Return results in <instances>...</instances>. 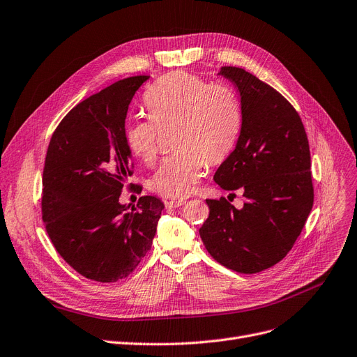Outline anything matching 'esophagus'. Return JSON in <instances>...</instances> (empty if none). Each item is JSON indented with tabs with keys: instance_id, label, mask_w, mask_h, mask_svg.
I'll use <instances>...</instances> for the list:
<instances>
[{
	"instance_id": "esophagus-1",
	"label": "esophagus",
	"mask_w": 357,
	"mask_h": 357,
	"mask_svg": "<svg viewBox=\"0 0 357 357\" xmlns=\"http://www.w3.org/2000/svg\"><path fill=\"white\" fill-rule=\"evenodd\" d=\"M183 204H185L183 199H166L165 201L166 208H178V207H181Z\"/></svg>"
}]
</instances>
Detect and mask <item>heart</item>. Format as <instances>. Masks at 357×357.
I'll return each instance as SVG.
<instances>
[{"mask_svg": "<svg viewBox=\"0 0 357 357\" xmlns=\"http://www.w3.org/2000/svg\"><path fill=\"white\" fill-rule=\"evenodd\" d=\"M147 116H132L123 128L128 150L151 165L159 154L162 131L172 128L176 149L150 179V190L166 198H185L203 175L206 160L223 162L241 128L236 93L223 83H207L199 75L175 71L154 82L143 96Z\"/></svg>", "mask_w": 357, "mask_h": 357, "instance_id": "1", "label": "heart"}]
</instances>
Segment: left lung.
I'll list each match as a JSON object with an SVG mask.
<instances>
[{"instance_id":"obj_1","label":"left lung","mask_w":357,"mask_h":357,"mask_svg":"<svg viewBox=\"0 0 357 357\" xmlns=\"http://www.w3.org/2000/svg\"><path fill=\"white\" fill-rule=\"evenodd\" d=\"M220 74L239 90L242 127L214 181L242 190L245 201L238 210L225 197L206 199L210 214L199 236L222 266L254 274L289 254L312 210L311 153L299 114L280 93L239 67Z\"/></svg>"}]
</instances>
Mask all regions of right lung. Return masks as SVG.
<instances>
[{
  "mask_svg": "<svg viewBox=\"0 0 357 357\" xmlns=\"http://www.w3.org/2000/svg\"><path fill=\"white\" fill-rule=\"evenodd\" d=\"M149 75L122 79L75 105L55 128L42 175V220L56 252L89 280L128 277L150 251L163 203L119 204L134 174L123 140L128 106ZM134 183L128 185L132 191Z\"/></svg>",
  "mask_w": 357,
  "mask_h": 357,
  "instance_id": "obj_1",
  "label": "right lung"
}]
</instances>
